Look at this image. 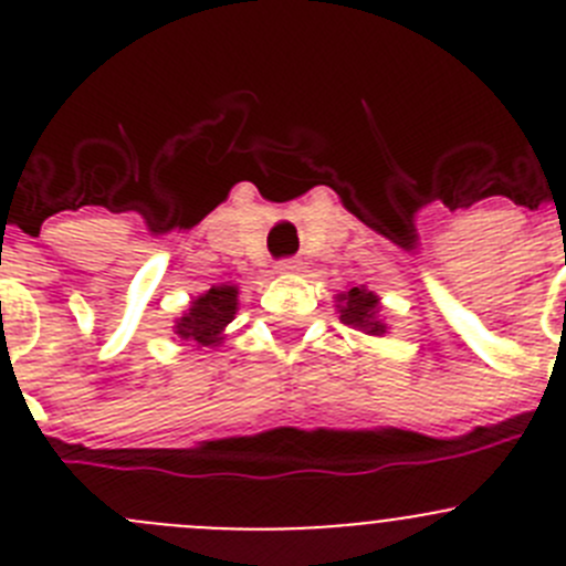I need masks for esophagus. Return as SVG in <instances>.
<instances>
[{"instance_id":"esophagus-1","label":"esophagus","mask_w":566,"mask_h":566,"mask_svg":"<svg viewBox=\"0 0 566 566\" xmlns=\"http://www.w3.org/2000/svg\"><path fill=\"white\" fill-rule=\"evenodd\" d=\"M300 263L294 261V258H283V261H277V272H297Z\"/></svg>"}]
</instances>
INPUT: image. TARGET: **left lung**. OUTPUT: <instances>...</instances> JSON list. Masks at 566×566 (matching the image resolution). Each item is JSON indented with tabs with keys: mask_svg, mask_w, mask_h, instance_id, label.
I'll list each match as a JSON object with an SVG mask.
<instances>
[{
	"mask_svg": "<svg viewBox=\"0 0 566 566\" xmlns=\"http://www.w3.org/2000/svg\"><path fill=\"white\" fill-rule=\"evenodd\" d=\"M339 319L345 325L365 331V334H385V325L378 323V297L365 289H350V292L339 294Z\"/></svg>",
	"mask_w": 566,
	"mask_h": 566,
	"instance_id": "1",
	"label": "left lung"
}]
</instances>
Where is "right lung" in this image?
I'll return each instance as SVG.
<instances>
[{
  "label": "right lung",
  "mask_w": 566,
  "mask_h": 566,
  "mask_svg": "<svg viewBox=\"0 0 566 566\" xmlns=\"http://www.w3.org/2000/svg\"><path fill=\"white\" fill-rule=\"evenodd\" d=\"M238 308L235 286H212L210 292L193 300L188 314L176 323V334L196 345H219L221 331L232 323Z\"/></svg>",
  "instance_id": "add662e5"
}]
</instances>
